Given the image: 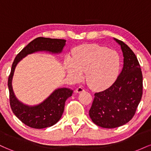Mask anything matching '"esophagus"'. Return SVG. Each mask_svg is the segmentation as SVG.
Listing matches in <instances>:
<instances>
[{
	"mask_svg": "<svg viewBox=\"0 0 151 151\" xmlns=\"http://www.w3.org/2000/svg\"><path fill=\"white\" fill-rule=\"evenodd\" d=\"M84 91V88L83 87V86H79V87H77V89H76V92L77 93H81V92H83V91Z\"/></svg>",
	"mask_w": 151,
	"mask_h": 151,
	"instance_id": "obj_1",
	"label": "esophagus"
}]
</instances>
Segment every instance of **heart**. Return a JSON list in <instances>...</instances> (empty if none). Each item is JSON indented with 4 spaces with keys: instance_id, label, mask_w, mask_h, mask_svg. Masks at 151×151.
I'll return each instance as SVG.
<instances>
[{
    "instance_id": "heart-1",
    "label": "heart",
    "mask_w": 151,
    "mask_h": 151,
    "mask_svg": "<svg viewBox=\"0 0 151 151\" xmlns=\"http://www.w3.org/2000/svg\"><path fill=\"white\" fill-rule=\"evenodd\" d=\"M121 58L114 50L96 45H86L77 48L73 60L67 58L65 69L74 80L80 81L86 72V82L93 89L111 86L119 75Z\"/></svg>"
}]
</instances>
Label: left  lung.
Returning a JSON list of instances; mask_svg holds the SVG:
<instances>
[{"instance_id": "obj_1", "label": "left lung", "mask_w": 151, "mask_h": 151, "mask_svg": "<svg viewBox=\"0 0 151 151\" xmlns=\"http://www.w3.org/2000/svg\"><path fill=\"white\" fill-rule=\"evenodd\" d=\"M124 67L116 80L104 91L94 93L89 114L96 125L106 129L119 127L131 121L141 100L143 75L136 55L119 40Z\"/></svg>"}]
</instances>
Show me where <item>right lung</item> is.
<instances>
[{
	"mask_svg": "<svg viewBox=\"0 0 151 151\" xmlns=\"http://www.w3.org/2000/svg\"><path fill=\"white\" fill-rule=\"evenodd\" d=\"M65 44V40L37 37L17 55L12 65L8 81L10 107L13 114L29 127L37 129H45L58 123L64 112L66 100L72 96L73 90L68 88H59L55 89L40 104L35 106L24 104L16 98L12 86L15 67L18 62L27 55L40 51L59 54L62 52Z\"/></svg>",
	"mask_w": 151,
	"mask_h": 151,
	"instance_id": "add662e5",
	"label": "right lung"
}]
</instances>
